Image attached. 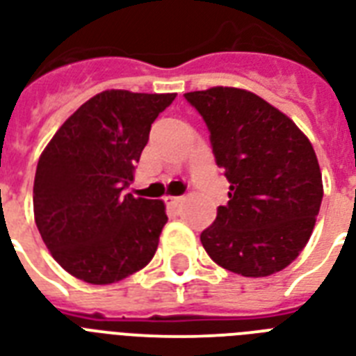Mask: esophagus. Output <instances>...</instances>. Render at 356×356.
<instances>
[{
  "mask_svg": "<svg viewBox=\"0 0 356 356\" xmlns=\"http://www.w3.org/2000/svg\"><path fill=\"white\" fill-rule=\"evenodd\" d=\"M164 201H166V205L170 207H179L181 205V201H183V197H181V195H166Z\"/></svg>",
  "mask_w": 356,
  "mask_h": 356,
  "instance_id": "1",
  "label": "esophagus"
}]
</instances>
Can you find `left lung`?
Wrapping results in <instances>:
<instances>
[{
	"instance_id": "1",
	"label": "left lung",
	"mask_w": 356,
	"mask_h": 356,
	"mask_svg": "<svg viewBox=\"0 0 356 356\" xmlns=\"http://www.w3.org/2000/svg\"><path fill=\"white\" fill-rule=\"evenodd\" d=\"M211 131L212 153L229 181L201 243L218 266L243 277L284 270L309 242L323 197L310 140L253 92L214 86L184 94Z\"/></svg>"
}]
</instances>
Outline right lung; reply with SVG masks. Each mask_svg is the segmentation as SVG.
Returning <instances> with one entry per match:
<instances>
[{
    "instance_id": "add662e5",
    "label": "right lung",
    "mask_w": 356,
    "mask_h": 356,
    "mask_svg": "<svg viewBox=\"0 0 356 356\" xmlns=\"http://www.w3.org/2000/svg\"><path fill=\"white\" fill-rule=\"evenodd\" d=\"M175 94L105 90L83 103L42 151L36 227L70 275L111 284L147 266L166 225L161 200L125 194L151 123Z\"/></svg>"
}]
</instances>
